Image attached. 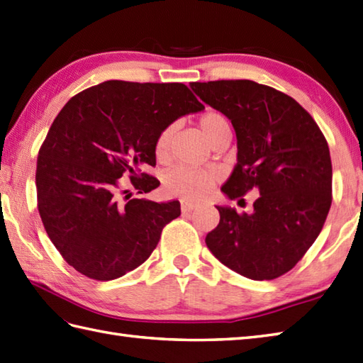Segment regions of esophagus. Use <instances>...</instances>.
Listing matches in <instances>:
<instances>
[{"label":"esophagus","mask_w":363,"mask_h":363,"mask_svg":"<svg viewBox=\"0 0 363 363\" xmlns=\"http://www.w3.org/2000/svg\"><path fill=\"white\" fill-rule=\"evenodd\" d=\"M198 206L193 204V202H189V201H181V210L182 213H189L191 212V210H195Z\"/></svg>","instance_id":"esophagus-1"}]
</instances>
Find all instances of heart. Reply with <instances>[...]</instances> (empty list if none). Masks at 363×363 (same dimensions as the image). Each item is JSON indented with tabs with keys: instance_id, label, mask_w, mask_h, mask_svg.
I'll use <instances>...</instances> for the list:
<instances>
[{
	"instance_id": "obj_1",
	"label": "heart",
	"mask_w": 363,
	"mask_h": 363,
	"mask_svg": "<svg viewBox=\"0 0 363 363\" xmlns=\"http://www.w3.org/2000/svg\"><path fill=\"white\" fill-rule=\"evenodd\" d=\"M201 130L207 139L213 143L224 134L230 133V125L220 113L208 111L199 119ZM176 131V125H168L159 133L156 139V155L159 159H165L172 147V140ZM218 179V173L212 170H195L189 167H176L168 173L165 179V190L168 195L182 199H201L206 196Z\"/></svg>"
}]
</instances>
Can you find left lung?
I'll return each mask as SVG.
<instances>
[{"label": "left lung", "instance_id": "obj_1", "mask_svg": "<svg viewBox=\"0 0 363 363\" xmlns=\"http://www.w3.org/2000/svg\"><path fill=\"white\" fill-rule=\"evenodd\" d=\"M237 134V165L221 191L258 190L254 212L216 206L220 224L208 250L250 280H274L296 266L322 232L331 207L330 148L313 117L292 97L252 80L191 83Z\"/></svg>", "mask_w": 363, "mask_h": 363}]
</instances>
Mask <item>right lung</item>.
Returning <instances> with one entry per match:
<instances>
[{
	"instance_id": "right-lung-1",
	"label": "right lung",
	"mask_w": 363,
	"mask_h": 363,
	"mask_svg": "<svg viewBox=\"0 0 363 363\" xmlns=\"http://www.w3.org/2000/svg\"><path fill=\"white\" fill-rule=\"evenodd\" d=\"M202 109L182 83L122 80L82 91L63 106L40 148L35 182L41 221L67 264L108 281L151 255L165 224L181 215L179 201L123 202L119 179L130 174L138 193L159 187L140 173L156 164L159 133Z\"/></svg>"
}]
</instances>
